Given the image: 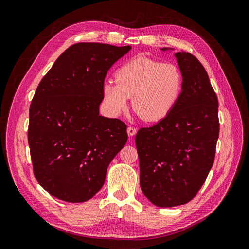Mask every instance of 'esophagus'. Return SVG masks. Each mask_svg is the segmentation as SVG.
I'll list each match as a JSON object with an SVG mask.
<instances>
[{"instance_id": "1", "label": "esophagus", "mask_w": 249, "mask_h": 249, "mask_svg": "<svg viewBox=\"0 0 249 249\" xmlns=\"http://www.w3.org/2000/svg\"><path fill=\"white\" fill-rule=\"evenodd\" d=\"M126 132H127V134H129V136H134V135H136L137 130L135 129L134 126H127Z\"/></svg>"}]
</instances>
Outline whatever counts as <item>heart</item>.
Here are the masks:
<instances>
[{
  "mask_svg": "<svg viewBox=\"0 0 249 249\" xmlns=\"http://www.w3.org/2000/svg\"><path fill=\"white\" fill-rule=\"evenodd\" d=\"M183 86L178 67L169 62L137 56L118 67L115 82L105 81L103 104L111 116H119L132 107L145 122H158L175 108Z\"/></svg>",
  "mask_w": 249,
  "mask_h": 249,
  "instance_id": "obj_1",
  "label": "heart"
}]
</instances>
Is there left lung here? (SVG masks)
I'll list each match as a JSON object with an SVG mask.
<instances>
[{
	"label": "left lung",
	"mask_w": 249,
	"mask_h": 249,
	"mask_svg": "<svg viewBox=\"0 0 249 249\" xmlns=\"http://www.w3.org/2000/svg\"><path fill=\"white\" fill-rule=\"evenodd\" d=\"M176 57L183 86L175 108L135 138L141 190L161 208L195 197L213 166L219 137L218 99L205 67L190 53L178 52Z\"/></svg>",
	"instance_id": "left-lung-1"
}]
</instances>
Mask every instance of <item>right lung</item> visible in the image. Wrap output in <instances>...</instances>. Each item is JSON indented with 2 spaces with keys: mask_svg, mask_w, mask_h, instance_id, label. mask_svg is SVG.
<instances>
[{
  "mask_svg": "<svg viewBox=\"0 0 249 249\" xmlns=\"http://www.w3.org/2000/svg\"><path fill=\"white\" fill-rule=\"evenodd\" d=\"M130 46L79 42L65 50L37 86L28 142L37 182L53 196L84 202L103 187L127 140L126 124L99 114L107 71Z\"/></svg>",
  "mask_w": 249,
  "mask_h": 249,
  "instance_id": "1",
  "label": "right lung"
}]
</instances>
